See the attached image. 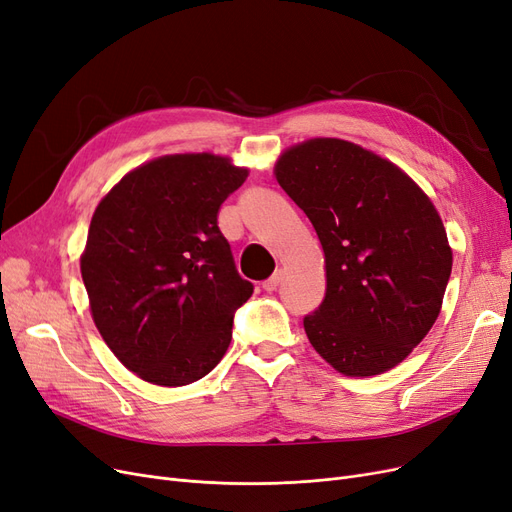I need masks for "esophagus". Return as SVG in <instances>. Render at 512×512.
I'll return each instance as SVG.
<instances>
[{
  "instance_id": "esophagus-1",
  "label": "esophagus",
  "mask_w": 512,
  "mask_h": 512,
  "mask_svg": "<svg viewBox=\"0 0 512 512\" xmlns=\"http://www.w3.org/2000/svg\"><path fill=\"white\" fill-rule=\"evenodd\" d=\"M280 282H282V270H276L266 282H263V289H266L268 293H272V291H276L280 287Z\"/></svg>"
}]
</instances>
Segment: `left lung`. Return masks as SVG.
I'll use <instances>...</instances> for the list:
<instances>
[{
  "instance_id": "left-lung-1",
  "label": "left lung",
  "mask_w": 512,
  "mask_h": 512,
  "mask_svg": "<svg viewBox=\"0 0 512 512\" xmlns=\"http://www.w3.org/2000/svg\"><path fill=\"white\" fill-rule=\"evenodd\" d=\"M274 177L325 253V299L304 318L312 348L348 377L403 363L437 320L453 263L432 200L394 162L333 137L282 151Z\"/></svg>"
}]
</instances>
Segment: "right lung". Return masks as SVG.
I'll return each mask as SVG.
<instances>
[{"mask_svg": "<svg viewBox=\"0 0 512 512\" xmlns=\"http://www.w3.org/2000/svg\"><path fill=\"white\" fill-rule=\"evenodd\" d=\"M249 168L211 151L149 160L94 208L80 257L94 325L118 361L156 386L192 384L221 361L253 295L217 215Z\"/></svg>", "mask_w": 512, "mask_h": 512, "instance_id": "1", "label": "right lung"}]
</instances>
